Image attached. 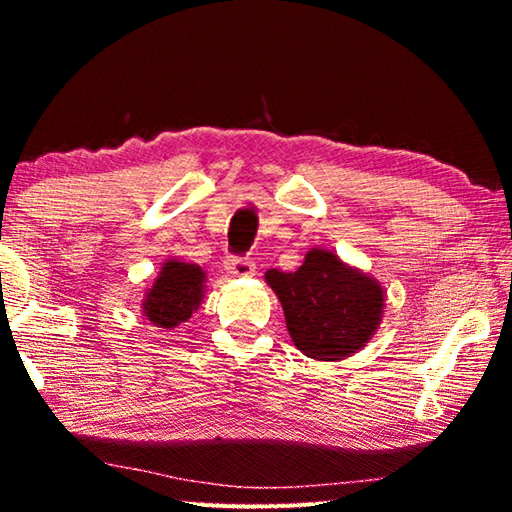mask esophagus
Instances as JSON below:
<instances>
[{
    "label": "esophagus",
    "mask_w": 512,
    "mask_h": 512,
    "mask_svg": "<svg viewBox=\"0 0 512 512\" xmlns=\"http://www.w3.org/2000/svg\"><path fill=\"white\" fill-rule=\"evenodd\" d=\"M225 271H228L232 277H253L255 275V264L250 259H228L225 262Z\"/></svg>",
    "instance_id": "obj_1"
}]
</instances>
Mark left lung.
I'll use <instances>...</instances> for the list:
<instances>
[{"instance_id":"1","label":"left lung","mask_w":512,"mask_h":512,"mask_svg":"<svg viewBox=\"0 0 512 512\" xmlns=\"http://www.w3.org/2000/svg\"><path fill=\"white\" fill-rule=\"evenodd\" d=\"M264 280L275 291L289 336L309 359L341 361L366 348L384 318L379 280L325 248H309L293 273L277 268Z\"/></svg>"}]
</instances>
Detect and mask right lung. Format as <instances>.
Returning a JSON list of instances; mask_svg holds the SVG:
<instances>
[{"label":"right lung","instance_id":"right-lung-1","mask_svg":"<svg viewBox=\"0 0 512 512\" xmlns=\"http://www.w3.org/2000/svg\"><path fill=\"white\" fill-rule=\"evenodd\" d=\"M205 300V271L183 259H167L144 293L142 314L149 325L173 329L192 318Z\"/></svg>","mask_w":512,"mask_h":512}]
</instances>
